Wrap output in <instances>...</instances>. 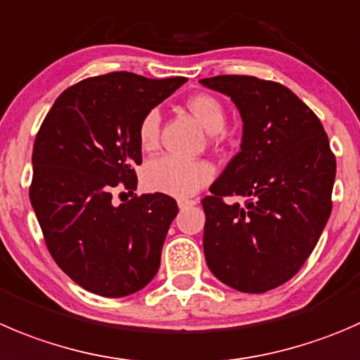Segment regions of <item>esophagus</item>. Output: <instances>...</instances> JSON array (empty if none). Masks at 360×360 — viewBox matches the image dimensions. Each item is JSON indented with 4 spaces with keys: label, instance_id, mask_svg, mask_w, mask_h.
Segmentation results:
<instances>
[{
    "label": "esophagus",
    "instance_id": "1",
    "mask_svg": "<svg viewBox=\"0 0 360 360\" xmlns=\"http://www.w3.org/2000/svg\"><path fill=\"white\" fill-rule=\"evenodd\" d=\"M177 205H179L181 211H184V209L193 207V205H197V200H188V198H179V200H177Z\"/></svg>",
    "mask_w": 360,
    "mask_h": 360
}]
</instances>
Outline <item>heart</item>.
I'll list each match as a JSON object with an SVG mask.
<instances>
[{
    "label": "heart",
    "mask_w": 360,
    "mask_h": 360,
    "mask_svg": "<svg viewBox=\"0 0 360 360\" xmlns=\"http://www.w3.org/2000/svg\"><path fill=\"white\" fill-rule=\"evenodd\" d=\"M188 109L197 117L207 134H221L226 124V114L221 103L211 95H195L188 100ZM160 112L149 110L139 124V142L142 149H153L158 142ZM214 176V170L205 162L160 156L146 163L142 170V183L149 191L170 195L176 198H188L197 193Z\"/></svg>",
    "instance_id": "obj_1"
}]
</instances>
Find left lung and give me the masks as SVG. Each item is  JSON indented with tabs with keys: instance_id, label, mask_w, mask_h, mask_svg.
<instances>
[{
	"instance_id": "1",
	"label": "left lung",
	"mask_w": 360,
	"mask_h": 360,
	"mask_svg": "<svg viewBox=\"0 0 360 360\" xmlns=\"http://www.w3.org/2000/svg\"><path fill=\"white\" fill-rule=\"evenodd\" d=\"M243 120L240 151L202 200L204 255L221 283L264 294L297 274L330 216L336 158L319 117L288 87L250 75L200 79ZM243 196L225 205L223 196Z\"/></svg>"
}]
</instances>
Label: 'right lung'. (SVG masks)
Returning a JSON list of instances; mask_svg holds the SVG:
<instances>
[{
    "label": "right lung",
    "mask_w": 360,
    "mask_h": 360,
    "mask_svg": "<svg viewBox=\"0 0 360 360\" xmlns=\"http://www.w3.org/2000/svg\"><path fill=\"white\" fill-rule=\"evenodd\" d=\"M186 82L128 72L80 80L59 95L33 146L30 198L56 264L103 297L142 290L156 276L167 232L179 212L163 193L116 205L114 188H137L139 124Z\"/></svg>",
    "instance_id": "add662e5"
}]
</instances>
